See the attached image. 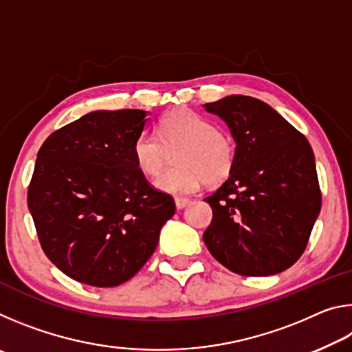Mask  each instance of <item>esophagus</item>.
Wrapping results in <instances>:
<instances>
[{
    "label": "esophagus",
    "mask_w": 352,
    "mask_h": 352,
    "mask_svg": "<svg viewBox=\"0 0 352 352\" xmlns=\"http://www.w3.org/2000/svg\"><path fill=\"white\" fill-rule=\"evenodd\" d=\"M189 199L188 197H175V206L178 208V210H183L184 206L189 205Z\"/></svg>",
    "instance_id": "obj_1"
}]
</instances>
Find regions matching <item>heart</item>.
<instances>
[{"label": "heart", "instance_id": "1", "mask_svg": "<svg viewBox=\"0 0 352 352\" xmlns=\"http://www.w3.org/2000/svg\"><path fill=\"white\" fill-rule=\"evenodd\" d=\"M172 153L175 168L164 170L155 186L166 194H192L201 182L219 183L231 174L236 147L228 135L220 132L210 119L192 110L180 109L164 115L158 122V136L141 132L132 144L136 169L155 177L166 163V151Z\"/></svg>", "mask_w": 352, "mask_h": 352}]
</instances>
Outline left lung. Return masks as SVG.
<instances>
[{"instance_id": "8db88e82", "label": "left lung", "mask_w": 352, "mask_h": 352, "mask_svg": "<svg viewBox=\"0 0 352 352\" xmlns=\"http://www.w3.org/2000/svg\"><path fill=\"white\" fill-rule=\"evenodd\" d=\"M204 107L225 121L236 141L228 180L205 199L212 208L205 245L237 275L281 273L300 259L320 214L312 147L256 98L233 94Z\"/></svg>"}]
</instances>
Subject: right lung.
<instances>
[{
  "label": "right lung",
  "instance_id": "right-lung-1",
  "mask_svg": "<svg viewBox=\"0 0 352 352\" xmlns=\"http://www.w3.org/2000/svg\"><path fill=\"white\" fill-rule=\"evenodd\" d=\"M144 110H98L47 136L37 153L28 206L45 254L94 287L129 281L153 254L174 199L136 169L132 144Z\"/></svg>",
  "mask_w": 352,
  "mask_h": 352
}]
</instances>
